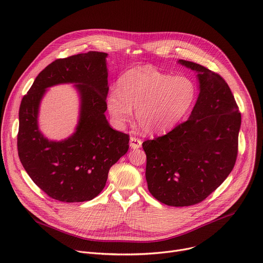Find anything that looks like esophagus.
Wrapping results in <instances>:
<instances>
[{
  "instance_id": "esophagus-1",
  "label": "esophagus",
  "mask_w": 263,
  "mask_h": 263,
  "mask_svg": "<svg viewBox=\"0 0 263 263\" xmlns=\"http://www.w3.org/2000/svg\"><path fill=\"white\" fill-rule=\"evenodd\" d=\"M142 144V141L141 139L139 138H136L134 136H131L130 137V146L133 148V149H136V148H139Z\"/></svg>"
}]
</instances>
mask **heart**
<instances>
[{"label":"heart","instance_id":"heart-1","mask_svg":"<svg viewBox=\"0 0 263 263\" xmlns=\"http://www.w3.org/2000/svg\"><path fill=\"white\" fill-rule=\"evenodd\" d=\"M197 99L195 81L153 66H138L125 72L119 91L112 90L106 106L114 122H129L132 108L139 127L148 134H162L176 127L189 114Z\"/></svg>","mask_w":263,"mask_h":263}]
</instances>
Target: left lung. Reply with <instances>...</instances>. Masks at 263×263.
Instances as JSON below:
<instances>
[{
    "instance_id": "obj_1",
    "label": "left lung",
    "mask_w": 263,
    "mask_h": 263,
    "mask_svg": "<svg viewBox=\"0 0 263 263\" xmlns=\"http://www.w3.org/2000/svg\"><path fill=\"white\" fill-rule=\"evenodd\" d=\"M178 62L198 73L196 105L186 122L142 147L148 192L165 205L183 207L205 200L233 170L241 116L218 73L192 61Z\"/></svg>"
}]
</instances>
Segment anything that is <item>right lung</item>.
<instances>
[{"label": "right lung", "mask_w": 263, "mask_h": 263, "mask_svg": "<svg viewBox=\"0 0 263 263\" xmlns=\"http://www.w3.org/2000/svg\"><path fill=\"white\" fill-rule=\"evenodd\" d=\"M107 53H82L57 59L43 69L24 96L17 151L32 181L60 202L90 201L105 187L110 167L129 148V135L106 120ZM73 83L81 96L77 131L66 140L49 141L38 129V110L48 87Z\"/></svg>", "instance_id": "right-lung-1"}]
</instances>
